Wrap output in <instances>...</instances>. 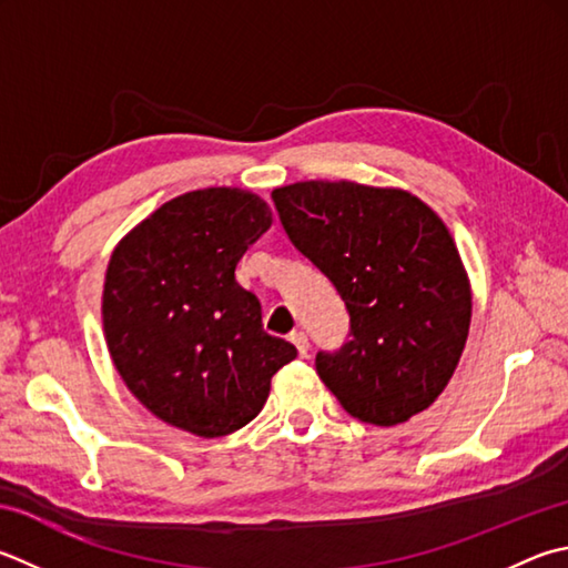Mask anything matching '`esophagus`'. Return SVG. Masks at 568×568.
Returning <instances> with one entry per match:
<instances>
[{
    "label": "esophagus",
    "instance_id": "1",
    "mask_svg": "<svg viewBox=\"0 0 568 568\" xmlns=\"http://www.w3.org/2000/svg\"><path fill=\"white\" fill-rule=\"evenodd\" d=\"M291 343L297 347V355L307 357V349H311V343H307V335L303 333V329H295V333H291Z\"/></svg>",
    "mask_w": 568,
    "mask_h": 568
}]
</instances>
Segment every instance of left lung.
<instances>
[{
    "label": "left lung",
    "mask_w": 568,
    "mask_h": 568,
    "mask_svg": "<svg viewBox=\"0 0 568 568\" xmlns=\"http://www.w3.org/2000/svg\"><path fill=\"white\" fill-rule=\"evenodd\" d=\"M287 239L345 301L343 347L315 355L347 415L392 427L427 409L455 375L471 293L457 245L417 195L353 181L273 191Z\"/></svg>",
    "instance_id": "left-lung-1"
}]
</instances>
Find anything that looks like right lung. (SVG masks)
<instances>
[{
  "instance_id": "1",
  "label": "right lung",
  "mask_w": 568,
  "mask_h": 568,
  "mask_svg": "<svg viewBox=\"0 0 568 568\" xmlns=\"http://www.w3.org/2000/svg\"><path fill=\"white\" fill-rule=\"evenodd\" d=\"M271 209L241 189L163 203L113 251L104 335L143 407L195 437H223L263 409L271 377L297 349L263 329L261 303L235 265L271 229Z\"/></svg>"
}]
</instances>
